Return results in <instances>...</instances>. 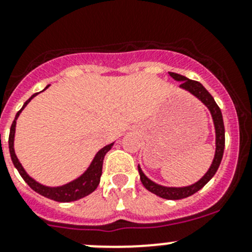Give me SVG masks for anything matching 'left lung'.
<instances>
[{"label": "left lung", "mask_w": 252, "mask_h": 252, "mask_svg": "<svg viewBox=\"0 0 252 252\" xmlns=\"http://www.w3.org/2000/svg\"><path fill=\"white\" fill-rule=\"evenodd\" d=\"M169 75L174 79L175 81H179L180 85L179 88L183 90L188 91L191 95H194L197 100L201 101L202 103L207 107V110L210 111L211 117H212L213 126H215V134H216V150H215V156H213V161L211 163L208 171L204 174V177L200 178L196 183L194 184L187 185V187H164V185L157 184L154 180L150 179L149 177H146V174L142 172L140 164L138 166L139 174H140V180L145 188H146L149 191H151L152 194L157 195V196L162 197V199L166 200H180L185 199L188 196H191L192 194L199 191L200 189L205 187L208 182L213 178V175L217 172L218 167H220V161H222L223 157V151H224V142H225V135H224V123H223V117L220 108L218 107V105L216 103L215 98L211 96V94L204 88L201 83L199 81L191 80V79H188L184 75L177 74V73L169 72Z\"/></svg>", "instance_id": "left-lung-1"}]
</instances>
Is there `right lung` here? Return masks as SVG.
<instances>
[{"mask_svg": "<svg viewBox=\"0 0 252 252\" xmlns=\"http://www.w3.org/2000/svg\"><path fill=\"white\" fill-rule=\"evenodd\" d=\"M48 86L50 85H47L42 91L46 90ZM40 93H41V91H40ZM40 93L34 94V95H32V97H30L29 100L25 101V103L23 105V107L20 108V111L17 112L16 118H14L13 123H12L11 131H9V139H8L9 154H11L12 162H13L14 167H16L17 171L19 172V174L22 175L23 179L25 180V183H27V184L34 190V191H36L37 194L42 195V196L57 202L77 201V200L83 199V197L88 196L89 194L95 191L96 188L98 187V184H100L101 174H102L103 159H105L106 154H107V152L111 150V147L113 146L114 142L106 145L105 147L98 150V151L96 152L95 157L93 158V161H91V163L89 164V167L86 168V171L84 172L83 174L79 175L78 178L65 183V184L58 185V187H48V185H44L41 184V183L37 182V180H35L34 178L30 177V175L27 173V171L24 169L23 164L20 163L19 159H18L16 155V150H14V136H16V126H17L18 117H19V114L22 113V111L27 107L28 103H29L35 96L39 95Z\"/></svg>", "mask_w": 252, "mask_h": 252, "instance_id": "1", "label": "right lung"}]
</instances>
